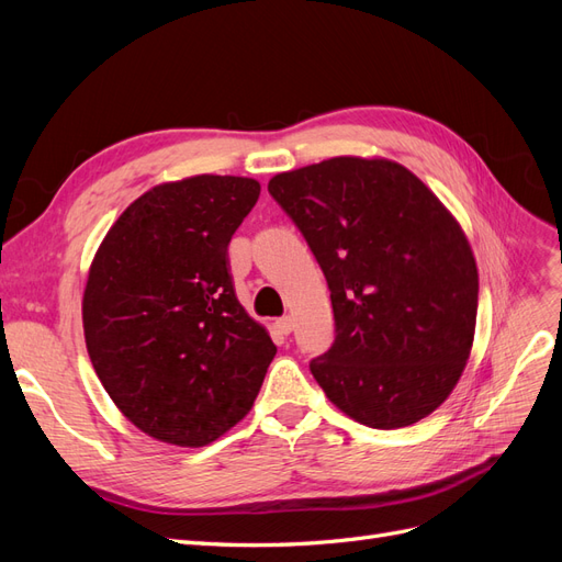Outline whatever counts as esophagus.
Wrapping results in <instances>:
<instances>
[{
	"mask_svg": "<svg viewBox=\"0 0 562 562\" xmlns=\"http://www.w3.org/2000/svg\"><path fill=\"white\" fill-rule=\"evenodd\" d=\"M277 328H279L281 335H291V330H293V318H291V316L277 318Z\"/></svg>",
	"mask_w": 562,
	"mask_h": 562,
	"instance_id": "obj_1",
	"label": "esophagus"
}]
</instances>
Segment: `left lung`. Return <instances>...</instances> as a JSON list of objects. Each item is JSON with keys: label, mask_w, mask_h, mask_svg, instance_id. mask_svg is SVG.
I'll list each match as a JSON object with an SVG mask.
<instances>
[{"label": "left lung", "mask_w": 562, "mask_h": 562, "mask_svg": "<svg viewBox=\"0 0 562 562\" xmlns=\"http://www.w3.org/2000/svg\"><path fill=\"white\" fill-rule=\"evenodd\" d=\"M267 190L330 288L335 342L310 363L318 386L372 429L431 415L462 378L479 312V269L454 215L380 157H333Z\"/></svg>", "instance_id": "1"}]
</instances>
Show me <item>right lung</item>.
Here are the masks:
<instances>
[{"label":"right lung","instance_id":"1","mask_svg":"<svg viewBox=\"0 0 562 562\" xmlns=\"http://www.w3.org/2000/svg\"><path fill=\"white\" fill-rule=\"evenodd\" d=\"M260 196L241 176L161 182L98 246L81 300L98 380L143 434L201 448L239 424L277 347L236 300L227 246Z\"/></svg>","mask_w":562,"mask_h":562}]
</instances>
